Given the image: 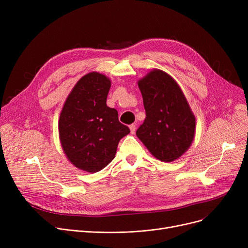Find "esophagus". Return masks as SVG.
Masks as SVG:
<instances>
[{
  "instance_id": "esophagus-1",
  "label": "esophagus",
  "mask_w": 248,
  "mask_h": 248,
  "mask_svg": "<svg viewBox=\"0 0 248 248\" xmlns=\"http://www.w3.org/2000/svg\"><path fill=\"white\" fill-rule=\"evenodd\" d=\"M136 128H137V126H136L135 124L129 125V129H131V134H135L136 133Z\"/></svg>"
}]
</instances>
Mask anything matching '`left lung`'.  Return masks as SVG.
Masks as SVG:
<instances>
[{
  "label": "left lung",
  "mask_w": 248,
  "mask_h": 248,
  "mask_svg": "<svg viewBox=\"0 0 248 248\" xmlns=\"http://www.w3.org/2000/svg\"><path fill=\"white\" fill-rule=\"evenodd\" d=\"M144 99L146 120L136 133L155 159L173 162L191 147L196 119L174 78L152 69L138 80Z\"/></svg>",
  "instance_id": "8db88e82"
}]
</instances>
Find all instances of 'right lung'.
Here are the masks:
<instances>
[{
	"mask_svg": "<svg viewBox=\"0 0 248 248\" xmlns=\"http://www.w3.org/2000/svg\"><path fill=\"white\" fill-rule=\"evenodd\" d=\"M111 85L108 76L89 72L76 82L65 100L58 121L62 150L79 170L96 173L113 159L119 141L129 128L107 106Z\"/></svg>",
	"mask_w": 248,
	"mask_h": 248,
	"instance_id": "1",
	"label": "right lung"
}]
</instances>
